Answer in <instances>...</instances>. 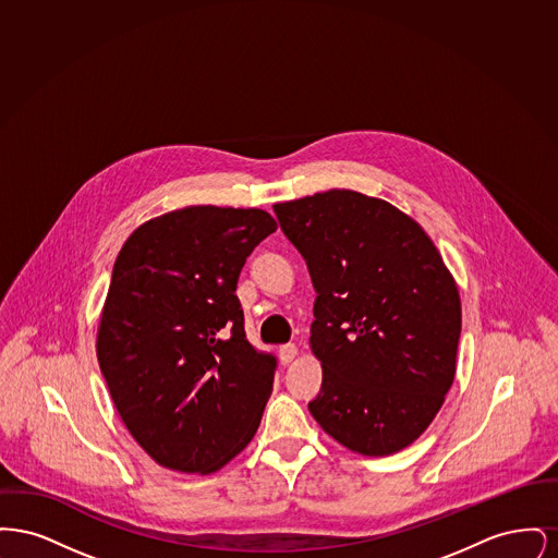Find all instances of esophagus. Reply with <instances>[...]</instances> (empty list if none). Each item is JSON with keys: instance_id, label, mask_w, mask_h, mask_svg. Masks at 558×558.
Segmentation results:
<instances>
[{"instance_id": "34e87169", "label": "esophagus", "mask_w": 558, "mask_h": 558, "mask_svg": "<svg viewBox=\"0 0 558 558\" xmlns=\"http://www.w3.org/2000/svg\"><path fill=\"white\" fill-rule=\"evenodd\" d=\"M278 353H280V362H282V366H289L292 360L296 357L299 349H296V345H292V343H289V345L280 347V349H278Z\"/></svg>"}]
</instances>
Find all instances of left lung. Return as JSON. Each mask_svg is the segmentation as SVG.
<instances>
[{
    "instance_id": "left-lung-1",
    "label": "left lung",
    "mask_w": 558,
    "mask_h": 558,
    "mask_svg": "<svg viewBox=\"0 0 558 558\" xmlns=\"http://www.w3.org/2000/svg\"><path fill=\"white\" fill-rule=\"evenodd\" d=\"M274 213L318 292L310 343L324 374L312 416L364 456L408 448L456 374L460 296L439 251L412 217L353 190Z\"/></svg>"
}]
</instances>
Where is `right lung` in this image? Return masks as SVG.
Returning <instances> with one entry per match:
<instances>
[{
    "mask_svg": "<svg viewBox=\"0 0 558 558\" xmlns=\"http://www.w3.org/2000/svg\"><path fill=\"white\" fill-rule=\"evenodd\" d=\"M262 209L186 207L125 240L98 328V362L133 439L160 466L215 473L248 446L276 357L246 341L240 269L276 232Z\"/></svg>",
    "mask_w": 558,
    "mask_h": 558,
    "instance_id": "right-lung-1",
    "label": "right lung"
}]
</instances>
